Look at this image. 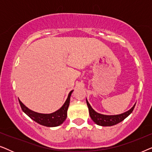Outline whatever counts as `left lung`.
Here are the masks:
<instances>
[{"instance_id":"left-lung-1","label":"left lung","mask_w":152,"mask_h":152,"mask_svg":"<svg viewBox=\"0 0 152 152\" xmlns=\"http://www.w3.org/2000/svg\"><path fill=\"white\" fill-rule=\"evenodd\" d=\"M86 104L88 106L89 114L91 119L95 124L97 125L102 126H110L115 125L120 123V122H122V120H124L126 117H128L131 113H132L133 110H134L135 105L136 104L133 106L132 109L129 110V111L124 112L123 113L118 114V115H104V114H101L97 113L95 111L94 109L91 107L90 104L88 103V100L86 99Z\"/></svg>"}]
</instances>
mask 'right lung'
I'll return each instance as SVG.
<instances>
[{
    "mask_svg": "<svg viewBox=\"0 0 152 152\" xmlns=\"http://www.w3.org/2000/svg\"><path fill=\"white\" fill-rule=\"evenodd\" d=\"M72 91H71L69 93L65 103L64 104L63 106L59 109H58L55 112L48 114L39 113H37V112L33 111L30 109H28L26 106H25L19 99H18V101H19V104L23 111L26 115H28L31 119L43 126H48V127H53V126H59L66 119L67 111L70 104V99Z\"/></svg>",
    "mask_w": 152,
    "mask_h": 152,
    "instance_id": "obj_1",
    "label": "right lung"
}]
</instances>
